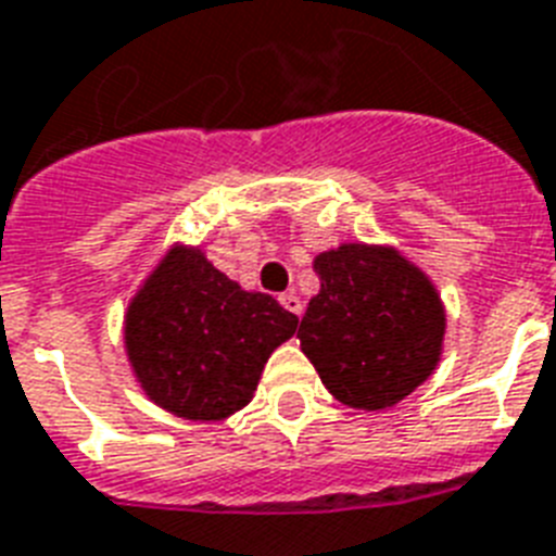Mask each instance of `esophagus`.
Segmentation results:
<instances>
[{"instance_id": "obj_1", "label": "esophagus", "mask_w": 556, "mask_h": 556, "mask_svg": "<svg viewBox=\"0 0 556 556\" xmlns=\"http://www.w3.org/2000/svg\"><path fill=\"white\" fill-rule=\"evenodd\" d=\"M279 305H282V308H286V311H291V314H296V317H300V314H302V300L293 291L279 293Z\"/></svg>"}]
</instances>
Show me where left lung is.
Wrapping results in <instances>:
<instances>
[{"mask_svg": "<svg viewBox=\"0 0 556 556\" xmlns=\"http://www.w3.org/2000/svg\"><path fill=\"white\" fill-rule=\"evenodd\" d=\"M319 293L296 340L342 405L382 410L434 374L445 305L426 270L391 245L342 242L314 256Z\"/></svg>", "mask_w": 556, "mask_h": 556, "instance_id": "8db88e82", "label": "left lung"}]
</instances>
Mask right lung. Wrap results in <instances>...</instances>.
Masks as SVG:
<instances>
[{
  "label": "right lung",
  "instance_id": "obj_1",
  "mask_svg": "<svg viewBox=\"0 0 556 556\" xmlns=\"http://www.w3.org/2000/svg\"><path fill=\"white\" fill-rule=\"evenodd\" d=\"M296 325L274 296L214 268L202 248L174 242L130 296L125 354L153 405L219 422L254 400L268 356Z\"/></svg>",
  "mask_w": 556,
  "mask_h": 556
}]
</instances>
